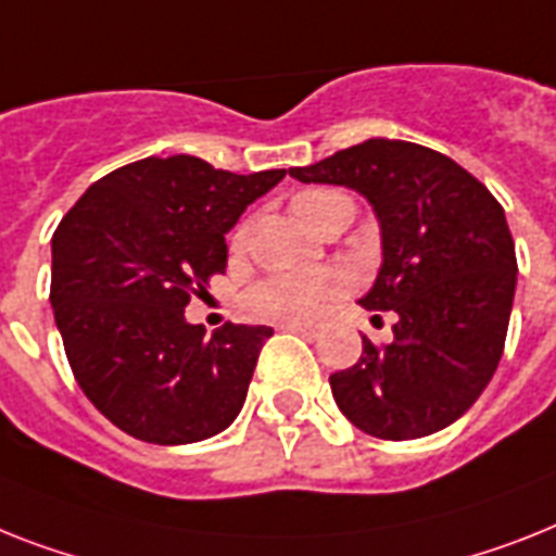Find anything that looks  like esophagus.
I'll list each match as a JSON object with an SVG mask.
<instances>
[{
    "label": "esophagus",
    "instance_id": "1",
    "mask_svg": "<svg viewBox=\"0 0 556 556\" xmlns=\"http://www.w3.org/2000/svg\"><path fill=\"white\" fill-rule=\"evenodd\" d=\"M283 329L304 334V338H315V334H318V327H315V324H298V320H289V324H283Z\"/></svg>",
    "mask_w": 556,
    "mask_h": 556
}]
</instances>
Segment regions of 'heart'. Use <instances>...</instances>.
Segmentation results:
<instances>
[{
  "label": "heart",
  "mask_w": 556,
  "mask_h": 556,
  "mask_svg": "<svg viewBox=\"0 0 556 556\" xmlns=\"http://www.w3.org/2000/svg\"><path fill=\"white\" fill-rule=\"evenodd\" d=\"M341 192L306 190L292 201V210L301 222H306L318 206L338 199ZM241 232L236 236V244ZM343 292V278L338 273H283L269 275L244 295V309L255 318L269 320H309L315 318L329 301Z\"/></svg>",
  "instance_id": "heart-1"
}]
</instances>
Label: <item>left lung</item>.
<instances>
[{
    "instance_id": "8db88e82",
    "label": "left lung",
    "mask_w": 556,
    "mask_h": 556,
    "mask_svg": "<svg viewBox=\"0 0 556 556\" xmlns=\"http://www.w3.org/2000/svg\"><path fill=\"white\" fill-rule=\"evenodd\" d=\"M304 185H338L369 201L380 269L357 304L397 315L394 338L329 375L338 409L383 440L426 438L480 397L503 355L517 258L506 213L448 155L401 139H369L309 167Z\"/></svg>"
}]
</instances>
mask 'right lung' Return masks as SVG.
<instances>
[{
    "label": "right lung",
    "mask_w": 556,
    "mask_h": 556,
    "mask_svg": "<svg viewBox=\"0 0 556 556\" xmlns=\"http://www.w3.org/2000/svg\"><path fill=\"white\" fill-rule=\"evenodd\" d=\"M281 178L150 155L99 178L62 218L50 306L81 392L122 432L185 446L238 417L273 329L227 324L206 341L185 306L227 269L224 236Z\"/></svg>",
    "instance_id": "1"
}]
</instances>
